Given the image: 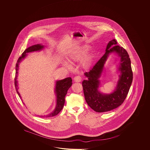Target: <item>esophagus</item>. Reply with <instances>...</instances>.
I'll use <instances>...</instances> for the list:
<instances>
[{
    "label": "esophagus",
    "mask_w": 150,
    "mask_h": 150,
    "mask_svg": "<svg viewBox=\"0 0 150 150\" xmlns=\"http://www.w3.org/2000/svg\"><path fill=\"white\" fill-rule=\"evenodd\" d=\"M81 79H82V78L80 76H75L74 78V80L76 82H80V81H81Z\"/></svg>",
    "instance_id": "34e87169"
}]
</instances>
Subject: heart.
<instances>
[{"instance_id": "1", "label": "heart", "mask_w": 150, "mask_h": 150, "mask_svg": "<svg viewBox=\"0 0 150 150\" xmlns=\"http://www.w3.org/2000/svg\"><path fill=\"white\" fill-rule=\"evenodd\" d=\"M89 49V46L87 45H83L80 47L76 48V49L71 52L70 54H69V60L71 63H74L76 61H79L80 59H81L85 56V54H86ZM91 59H92V56L91 54L87 55L83 60V65L85 67L89 66L91 61ZM64 64L67 67L70 69L71 66L69 64H67V63H65Z\"/></svg>"}]
</instances>
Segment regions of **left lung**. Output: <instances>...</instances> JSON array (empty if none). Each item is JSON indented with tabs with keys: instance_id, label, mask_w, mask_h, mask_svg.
<instances>
[{
	"instance_id": "obj_1",
	"label": "left lung",
	"mask_w": 150,
	"mask_h": 150,
	"mask_svg": "<svg viewBox=\"0 0 150 150\" xmlns=\"http://www.w3.org/2000/svg\"><path fill=\"white\" fill-rule=\"evenodd\" d=\"M115 39L109 41L105 52L89 72L85 75L87 80L82 83L85 99L88 105L96 112H108L117 108L125 101L132 82L133 73L130 59L125 48L117 45ZM116 52L121 57L119 70L121 75L115 92L110 95H103L98 91V78L100 76L104 64L109 53Z\"/></svg>"
}]
</instances>
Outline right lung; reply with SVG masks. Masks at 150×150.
I'll return each instance as SVG.
<instances>
[{"label":"right lung","mask_w":150,"mask_h":150,"mask_svg":"<svg viewBox=\"0 0 150 150\" xmlns=\"http://www.w3.org/2000/svg\"><path fill=\"white\" fill-rule=\"evenodd\" d=\"M44 46L41 45H32L31 47H29V48L26 49L24 52L22 54L21 56H20L19 59L17 61V63L16 64V76L14 78V84L16 89V92L18 94L20 98H21V96L20 95L19 93L18 92V85H17V74H18V70L19 67V64L21 61V59L24 58L27 55V53L33 52V51H38L42 49ZM72 80L70 77L64 79L58 80L56 82V88H55V92L56 93V96H57V105L56 107L54 109V111L51 113L50 114L47 115V117H52L57 115L58 114L61 112L62 109L63 108L65 103V97L67 94V91L69 89L72 84Z\"/></svg>","instance_id":"obj_1"}]
</instances>
